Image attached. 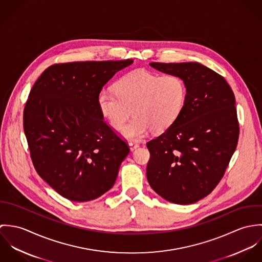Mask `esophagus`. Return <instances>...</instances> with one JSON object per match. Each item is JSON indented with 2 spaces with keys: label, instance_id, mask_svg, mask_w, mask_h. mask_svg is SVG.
I'll list each match as a JSON object with an SVG mask.
<instances>
[{
  "label": "esophagus",
  "instance_id": "esophagus-1",
  "mask_svg": "<svg viewBox=\"0 0 262 262\" xmlns=\"http://www.w3.org/2000/svg\"><path fill=\"white\" fill-rule=\"evenodd\" d=\"M129 146H130V150L134 151L136 148L139 147V144L136 142H129Z\"/></svg>",
  "mask_w": 262,
  "mask_h": 262
}]
</instances>
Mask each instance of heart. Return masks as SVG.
Listing matches in <instances>:
<instances>
[{"mask_svg":"<svg viewBox=\"0 0 262 262\" xmlns=\"http://www.w3.org/2000/svg\"><path fill=\"white\" fill-rule=\"evenodd\" d=\"M115 91L102 90L98 96L101 115L114 129L124 126L122 135L130 140H139L150 130L161 133L168 129L182 112L187 86L177 75H158L145 70H136L123 75L115 84Z\"/></svg>","mask_w":262,"mask_h":262,"instance_id":"obj_1","label":"heart"}]
</instances>
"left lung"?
I'll return each instance as SVG.
<instances>
[{
	"label": "left lung",
	"mask_w": 262,
	"mask_h": 262,
	"mask_svg": "<svg viewBox=\"0 0 262 262\" xmlns=\"http://www.w3.org/2000/svg\"><path fill=\"white\" fill-rule=\"evenodd\" d=\"M150 67L181 76L187 97L174 123L146 143L147 180L164 200L193 204L219 184L236 149L235 96L223 76L199 62H152Z\"/></svg>",
	"instance_id": "obj_1"
}]
</instances>
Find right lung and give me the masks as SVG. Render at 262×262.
<instances>
[{"label": "right lung", "mask_w": 262, "mask_h": 262, "mask_svg": "<svg viewBox=\"0 0 262 262\" xmlns=\"http://www.w3.org/2000/svg\"><path fill=\"white\" fill-rule=\"evenodd\" d=\"M132 63L133 59L53 64L29 94L23 123L34 167L68 200H95L116 182L130 149L105 123L98 96Z\"/></svg>", "instance_id": "obj_1"}]
</instances>
